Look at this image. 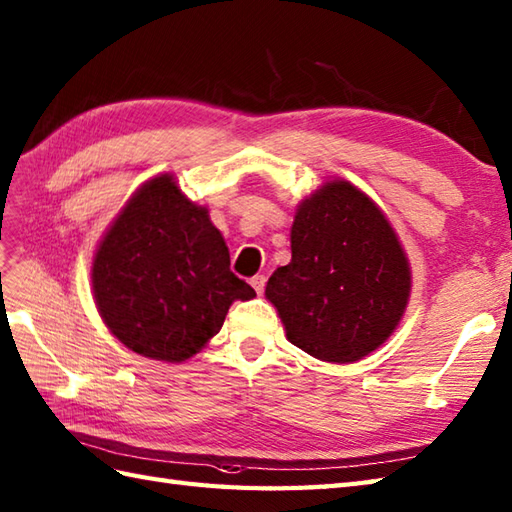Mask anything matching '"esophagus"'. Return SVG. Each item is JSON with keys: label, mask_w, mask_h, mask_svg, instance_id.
Returning a JSON list of instances; mask_svg holds the SVG:
<instances>
[{"label": "esophagus", "mask_w": 512, "mask_h": 512, "mask_svg": "<svg viewBox=\"0 0 512 512\" xmlns=\"http://www.w3.org/2000/svg\"><path fill=\"white\" fill-rule=\"evenodd\" d=\"M265 282H267V278H265L263 274H258V276H254L252 280H249V285H252V287L256 289V293L260 295V293L265 291Z\"/></svg>", "instance_id": "34e87169"}]
</instances>
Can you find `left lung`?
I'll return each mask as SVG.
<instances>
[{"mask_svg": "<svg viewBox=\"0 0 512 512\" xmlns=\"http://www.w3.org/2000/svg\"><path fill=\"white\" fill-rule=\"evenodd\" d=\"M410 291V263L390 221L357 186L333 179L295 210L291 263L271 274L265 295L293 346L352 363L394 333Z\"/></svg>", "mask_w": 512, "mask_h": 512, "instance_id": "1", "label": "left lung"}]
</instances>
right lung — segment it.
Returning <instances> with one entry per match:
<instances>
[{
  "instance_id": "1",
  "label": "right lung",
  "mask_w": 512,
  "mask_h": 512,
  "mask_svg": "<svg viewBox=\"0 0 512 512\" xmlns=\"http://www.w3.org/2000/svg\"><path fill=\"white\" fill-rule=\"evenodd\" d=\"M92 289L102 322L129 350L179 363L221 331L234 300L256 291L230 271L208 208L170 173L146 181L96 249Z\"/></svg>"
}]
</instances>
